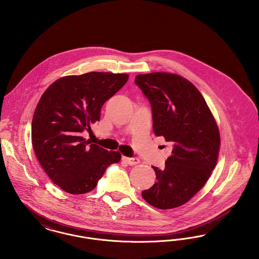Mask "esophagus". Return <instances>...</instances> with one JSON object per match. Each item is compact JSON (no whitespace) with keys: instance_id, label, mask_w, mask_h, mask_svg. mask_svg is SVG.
Returning a JSON list of instances; mask_svg holds the SVG:
<instances>
[{"instance_id":"1","label":"esophagus","mask_w":259,"mask_h":259,"mask_svg":"<svg viewBox=\"0 0 259 259\" xmlns=\"http://www.w3.org/2000/svg\"><path fill=\"white\" fill-rule=\"evenodd\" d=\"M122 160L126 164H128V165H136V164L140 162V159L137 158V157H126V156H123Z\"/></svg>"}]
</instances>
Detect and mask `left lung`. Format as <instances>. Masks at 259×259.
<instances>
[{
	"instance_id": "1",
	"label": "left lung",
	"mask_w": 259,
	"mask_h": 259,
	"mask_svg": "<svg viewBox=\"0 0 259 259\" xmlns=\"http://www.w3.org/2000/svg\"><path fill=\"white\" fill-rule=\"evenodd\" d=\"M135 83L152 106V128L173 149L164 169L152 166L156 182L142 197L160 209L175 208L193 198L216 165L220 135L198 89L177 74H140Z\"/></svg>"
}]
</instances>
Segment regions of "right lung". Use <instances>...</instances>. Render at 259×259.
<instances>
[{"label": "right lung", "mask_w": 259, "mask_h": 259, "mask_svg": "<svg viewBox=\"0 0 259 259\" xmlns=\"http://www.w3.org/2000/svg\"><path fill=\"white\" fill-rule=\"evenodd\" d=\"M128 74L89 72L62 77L42 95L31 125L32 146L50 179L63 191L81 195L95 189L121 154L82 137L101 118L103 105L119 91Z\"/></svg>", "instance_id": "add662e5"}]
</instances>
